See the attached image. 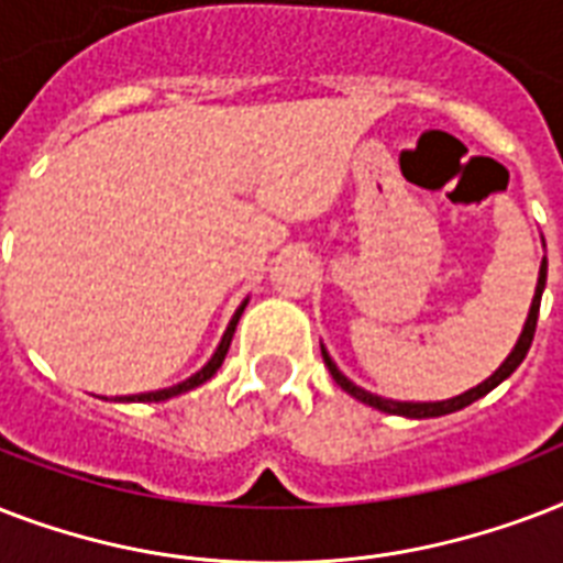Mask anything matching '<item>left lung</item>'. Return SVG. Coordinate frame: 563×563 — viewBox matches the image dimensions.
I'll list each match as a JSON object with an SVG mask.
<instances>
[{"mask_svg": "<svg viewBox=\"0 0 563 563\" xmlns=\"http://www.w3.org/2000/svg\"><path fill=\"white\" fill-rule=\"evenodd\" d=\"M543 286H547V260L541 263V274H538V286H534V298H532V307H529V318H526L523 324V333H520V339H517L515 351L508 353V360L499 365L494 374L485 379V383H479L476 388H471V391L459 394V397H450V400H438V402H400V400H388V397H379V394H371L365 391V388H360L356 383H351L347 376L342 374V371L335 368V362L330 360V353L324 351V344H321V356H324V365L330 368V374H333V379L339 385H342L344 391L351 394V397H356V400L368 402V406H374V409L385 411V415H402V418H441V415H450V411H459L464 409V406H471L473 400H479V397H485L488 391H494L503 379H508V376L515 374L517 365L526 360V353H529V347H532V339H534V327H538V312H541V295H543Z\"/></svg>", "mask_w": 563, "mask_h": 563, "instance_id": "obj_1", "label": "left lung"}]
</instances>
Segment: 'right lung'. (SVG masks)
<instances>
[{"label": "right lung", "mask_w": 563, "mask_h": 563, "mask_svg": "<svg viewBox=\"0 0 563 563\" xmlns=\"http://www.w3.org/2000/svg\"><path fill=\"white\" fill-rule=\"evenodd\" d=\"M245 307H247V300H242V307L233 312L228 330H224V335H221L219 347H216V353L210 356V362H207V365H203L198 374H192L189 379H184V383L172 385V388H161V391H145V394H128V397H119V400L122 402H161V400H169V397H178V394H184V391H192V388H198V385L207 383V379H210V376L221 368L224 356H228V347H230V342H233V333H236V324H239V318H242V312H245Z\"/></svg>", "instance_id": "add662e5"}]
</instances>
